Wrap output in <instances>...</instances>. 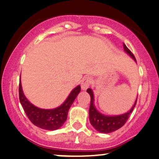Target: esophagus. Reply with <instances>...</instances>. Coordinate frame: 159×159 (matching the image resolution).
Segmentation results:
<instances>
[{
  "instance_id": "1",
  "label": "esophagus",
  "mask_w": 159,
  "mask_h": 159,
  "mask_svg": "<svg viewBox=\"0 0 159 159\" xmlns=\"http://www.w3.org/2000/svg\"><path fill=\"white\" fill-rule=\"evenodd\" d=\"M92 84V78L90 77H85L82 79L81 86V89L83 90H86L87 88H89L90 84Z\"/></svg>"
}]
</instances>
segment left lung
Listing matches in <instances>:
<instances>
[{
  "label": "left lung",
  "mask_w": 159,
  "mask_h": 159,
  "mask_svg": "<svg viewBox=\"0 0 159 159\" xmlns=\"http://www.w3.org/2000/svg\"><path fill=\"white\" fill-rule=\"evenodd\" d=\"M123 47L125 51L130 56L134 59V61H136V60L134 57V54L130 51L125 44L123 43ZM86 92L89 94L90 98H91V101H90V107H89V120L91 122L92 125L100 133L108 134L111 132L115 131L118 130L125 124L127 120L129 117L130 113L134 110V107L136 106V101H137V98L134 103V106L130 108V111H128L127 113L121 114V115L117 116H106L104 114H102L96 109L95 106L94 105V94L93 92L91 89H88Z\"/></svg>",
  "instance_id": "1"
}]
</instances>
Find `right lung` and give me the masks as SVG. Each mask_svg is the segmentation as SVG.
<instances>
[{
    "mask_svg": "<svg viewBox=\"0 0 159 159\" xmlns=\"http://www.w3.org/2000/svg\"><path fill=\"white\" fill-rule=\"evenodd\" d=\"M81 91L78 85L70 92L65 103L53 109H43L31 104L24 95L20 81L19 84V98L28 118L34 125L42 129L54 130L61 128L67 118L70 106Z\"/></svg>",
    "mask_w": 159,
    "mask_h": 159,
    "instance_id": "1",
    "label": "right lung"
}]
</instances>
